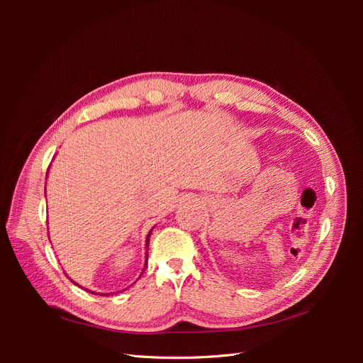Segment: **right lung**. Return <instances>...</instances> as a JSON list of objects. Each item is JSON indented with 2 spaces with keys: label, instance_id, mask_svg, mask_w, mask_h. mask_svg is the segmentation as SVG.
Returning <instances> with one entry per match:
<instances>
[{
  "label": "right lung",
  "instance_id": "1",
  "mask_svg": "<svg viewBox=\"0 0 363 363\" xmlns=\"http://www.w3.org/2000/svg\"><path fill=\"white\" fill-rule=\"evenodd\" d=\"M150 236H151V230H150V233H148V236H147V247H148V244H150ZM145 257H148V255H145ZM145 260H147V259H145ZM145 267H147V262H145ZM144 269H145V268H144ZM71 281H72V280H71ZM72 283L77 284L75 281H72ZM89 292H91V291H89ZM92 294H95V292H92ZM101 295H103V294H101Z\"/></svg>",
  "mask_w": 363,
  "mask_h": 363
}]
</instances>
